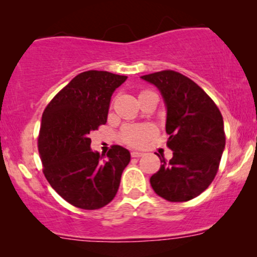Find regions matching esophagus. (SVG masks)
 <instances>
[{"label": "esophagus", "instance_id": "esophagus-1", "mask_svg": "<svg viewBox=\"0 0 257 257\" xmlns=\"http://www.w3.org/2000/svg\"><path fill=\"white\" fill-rule=\"evenodd\" d=\"M144 153H141V152H138V151H132L131 152V156L133 158H138V157H141V156H143Z\"/></svg>", "mask_w": 257, "mask_h": 257}]
</instances>
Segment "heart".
Listing matches in <instances>:
<instances>
[{
  "label": "heart",
  "mask_w": 257,
  "mask_h": 257,
  "mask_svg": "<svg viewBox=\"0 0 257 257\" xmlns=\"http://www.w3.org/2000/svg\"><path fill=\"white\" fill-rule=\"evenodd\" d=\"M150 90L141 91L140 95L149 93ZM139 95V96H140ZM157 133L155 125L150 123H144V124H126L122 128L119 133V140L125 145L131 147H141L144 146L150 139L153 138Z\"/></svg>",
  "instance_id": "b5f03b06"
}]
</instances>
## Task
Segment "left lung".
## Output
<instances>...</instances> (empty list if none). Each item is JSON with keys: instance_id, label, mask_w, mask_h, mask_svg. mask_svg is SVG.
<instances>
[{"instance_id": "left-lung-1", "label": "left lung", "mask_w": 257, "mask_h": 257, "mask_svg": "<svg viewBox=\"0 0 257 257\" xmlns=\"http://www.w3.org/2000/svg\"><path fill=\"white\" fill-rule=\"evenodd\" d=\"M141 78L161 90L167 105V146L173 158L150 179L156 193L169 202H187L213 182L226 144L222 114L213 99L182 73L163 70Z\"/></svg>"}]
</instances>
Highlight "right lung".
<instances>
[{
	"instance_id": "1",
	"label": "right lung",
	"mask_w": 257,
	"mask_h": 257,
	"mask_svg": "<svg viewBox=\"0 0 257 257\" xmlns=\"http://www.w3.org/2000/svg\"><path fill=\"white\" fill-rule=\"evenodd\" d=\"M126 76L90 70L65 85L44 108L37 139L47 181L76 208L95 210L111 202L131 162L124 147L100 156L90 150V133L107 120L112 93Z\"/></svg>"
}]
</instances>
